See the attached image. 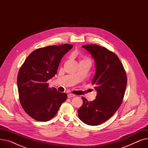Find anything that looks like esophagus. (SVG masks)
I'll return each instance as SVG.
<instances>
[{
    "mask_svg": "<svg viewBox=\"0 0 148 148\" xmlns=\"http://www.w3.org/2000/svg\"><path fill=\"white\" fill-rule=\"evenodd\" d=\"M75 95L73 94H69L68 95V98H72V97H74Z\"/></svg>",
    "mask_w": 148,
    "mask_h": 148,
    "instance_id": "esophagus-1",
    "label": "esophagus"
}]
</instances>
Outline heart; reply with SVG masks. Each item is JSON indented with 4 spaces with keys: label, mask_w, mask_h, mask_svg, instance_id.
Returning a JSON list of instances; mask_svg holds the SVG:
<instances>
[{
    "label": "heart",
    "mask_w": 148,
    "mask_h": 148,
    "mask_svg": "<svg viewBox=\"0 0 148 148\" xmlns=\"http://www.w3.org/2000/svg\"><path fill=\"white\" fill-rule=\"evenodd\" d=\"M89 62V63H92V60L88 58V57H86V56H81L80 58V62Z\"/></svg>",
    "instance_id": "obj_1"
}]
</instances>
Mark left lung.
I'll return each instance as SVG.
<instances>
[{"mask_svg": "<svg viewBox=\"0 0 148 148\" xmlns=\"http://www.w3.org/2000/svg\"><path fill=\"white\" fill-rule=\"evenodd\" d=\"M82 47L95 60L96 72L92 83L97 93L92 101L82 97L83 103L78 115L84 123L99 125L110 119L121 106L127 87V74L115 53L96 44Z\"/></svg>", "mask_w": 148, "mask_h": 148, "instance_id": "obj_1", "label": "left lung"}]
</instances>
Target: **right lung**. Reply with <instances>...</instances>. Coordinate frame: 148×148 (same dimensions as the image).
<instances>
[{
	"instance_id": "add662e5",
	"label": "right lung",
	"mask_w": 148,
	"mask_h": 148,
	"mask_svg": "<svg viewBox=\"0 0 148 148\" xmlns=\"http://www.w3.org/2000/svg\"><path fill=\"white\" fill-rule=\"evenodd\" d=\"M72 44L50 45L31 53L20 68L17 87L20 104L37 121L46 122L57 113L67 98L65 93L49 87L47 81L57 74L61 59Z\"/></svg>"
}]
</instances>
